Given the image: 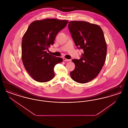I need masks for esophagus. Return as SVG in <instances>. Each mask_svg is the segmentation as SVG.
<instances>
[{"label": "esophagus", "instance_id": "esophagus-1", "mask_svg": "<svg viewBox=\"0 0 128 128\" xmlns=\"http://www.w3.org/2000/svg\"><path fill=\"white\" fill-rule=\"evenodd\" d=\"M63 60L65 61H71V60H68V59H66V58H63Z\"/></svg>", "mask_w": 128, "mask_h": 128}]
</instances>
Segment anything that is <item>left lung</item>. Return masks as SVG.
<instances>
[{
  "mask_svg": "<svg viewBox=\"0 0 128 128\" xmlns=\"http://www.w3.org/2000/svg\"><path fill=\"white\" fill-rule=\"evenodd\" d=\"M68 27L77 48L84 50L79 60H72L75 68L70 76L76 82L85 84L98 76L106 61L107 47L103 32L99 25L84 21L70 22Z\"/></svg>",
  "mask_w": 128,
  "mask_h": 128,
  "instance_id": "1",
  "label": "left lung"
}]
</instances>
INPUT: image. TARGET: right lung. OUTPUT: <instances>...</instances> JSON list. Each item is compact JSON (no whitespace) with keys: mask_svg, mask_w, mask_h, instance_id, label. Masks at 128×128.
<instances>
[{"mask_svg":"<svg viewBox=\"0 0 128 128\" xmlns=\"http://www.w3.org/2000/svg\"><path fill=\"white\" fill-rule=\"evenodd\" d=\"M68 22L55 18L36 20L25 32L22 43V61L26 70L37 82H47L54 77V67L63 60L50 55L46 50Z\"/></svg>","mask_w":128,"mask_h":128,"instance_id":"obj_1","label":"right lung"}]
</instances>
